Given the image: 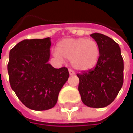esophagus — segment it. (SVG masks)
I'll return each instance as SVG.
<instances>
[{"mask_svg": "<svg viewBox=\"0 0 133 133\" xmlns=\"http://www.w3.org/2000/svg\"><path fill=\"white\" fill-rule=\"evenodd\" d=\"M69 73L70 75H75V72L73 70H72L71 69H69Z\"/></svg>", "mask_w": 133, "mask_h": 133, "instance_id": "obj_1", "label": "esophagus"}]
</instances>
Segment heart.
I'll return each instance as SVG.
<instances>
[{"label": "heart", "instance_id": "heart-1", "mask_svg": "<svg viewBox=\"0 0 133 133\" xmlns=\"http://www.w3.org/2000/svg\"><path fill=\"white\" fill-rule=\"evenodd\" d=\"M98 44L85 38H67L61 41L54 52L56 58L69 60L72 67L79 71H87L93 68L100 58Z\"/></svg>", "mask_w": 133, "mask_h": 133}]
</instances>
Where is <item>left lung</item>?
Segmentation results:
<instances>
[{
  "mask_svg": "<svg viewBox=\"0 0 133 133\" xmlns=\"http://www.w3.org/2000/svg\"><path fill=\"white\" fill-rule=\"evenodd\" d=\"M90 36L99 45L100 58L93 69L77 74L80 81L78 91L86 106L102 108L115 100L122 87L124 60L115 41L101 33Z\"/></svg>",
  "mask_w": 133,
  "mask_h": 133,
  "instance_id": "1",
  "label": "left lung"
}]
</instances>
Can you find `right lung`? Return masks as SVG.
<instances>
[{"label":"right lung","instance_id":"1","mask_svg":"<svg viewBox=\"0 0 133 133\" xmlns=\"http://www.w3.org/2000/svg\"><path fill=\"white\" fill-rule=\"evenodd\" d=\"M51 44L50 38L23 40L9 52L7 69L10 86L31 110L52 108L69 76L66 67L55 69L48 64Z\"/></svg>","mask_w":133,"mask_h":133}]
</instances>
